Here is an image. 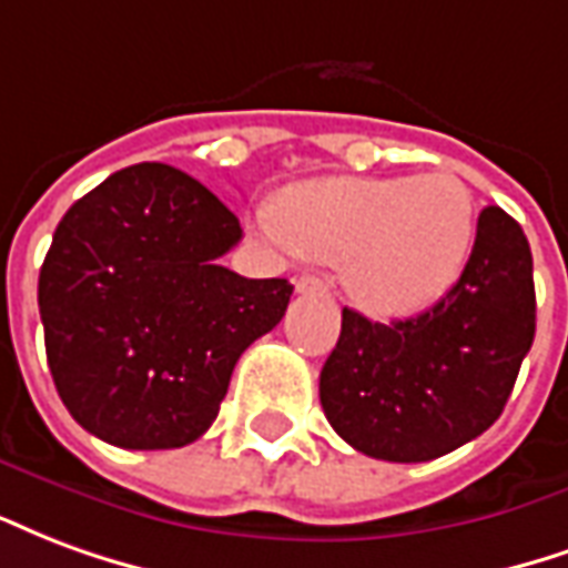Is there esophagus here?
<instances>
[{"label": "esophagus", "instance_id": "1", "mask_svg": "<svg viewBox=\"0 0 568 568\" xmlns=\"http://www.w3.org/2000/svg\"><path fill=\"white\" fill-rule=\"evenodd\" d=\"M293 284H296V293H317V290L326 287L324 281L314 278V275H300Z\"/></svg>", "mask_w": 568, "mask_h": 568}]
</instances>
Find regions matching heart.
<instances>
[{"label": "heart", "mask_w": 568, "mask_h": 568, "mask_svg": "<svg viewBox=\"0 0 568 568\" xmlns=\"http://www.w3.org/2000/svg\"><path fill=\"white\" fill-rule=\"evenodd\" d=\"M263 226L305 260L342 266L359 308L408 317L457 284L478 217L471 190L450 172H433L302 181L281 193Z\"/></svg>", "instance_id": "heart-1"}]
</instances>
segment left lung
<instances>
[{"instance_id":"obj_1","label":"left lung","mask_w":568,"mask_h":568,"mask_svg":"<svg viewBox=\"0 0 568 568\" xmlns=\"http://www.w3.org/2000/svg\"><path fill=\"white\" fill-rule=\"evenodd\" d=\"M532 335L527 235L487 205L469 263L429 312L393 324L342 312V335L321 372L324 415L366 457L436 459L503 415Z\"/></svg>"}]
</instances>
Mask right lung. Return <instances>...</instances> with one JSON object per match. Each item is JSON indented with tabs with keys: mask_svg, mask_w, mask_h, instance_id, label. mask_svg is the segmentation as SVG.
<instances>
[{
	"mask_svg": "<svg viewBox=\"0 0 568 568\" xmlns=\"http://www.w3.org/2000/svg\"><path fill=\"white\" fill-rule=\"evenodd\" d=\"M239 239L233 211L163 163L120 169L65 211L39 312L57 393L87 433L165 450L214 424L239 357L293 293L221 266Z\"/></svg>",
	"mask_w": 568,
	"mask_h": 568,
	"instance_id": "1",
	"label": "right lung"
}]
</instances>
